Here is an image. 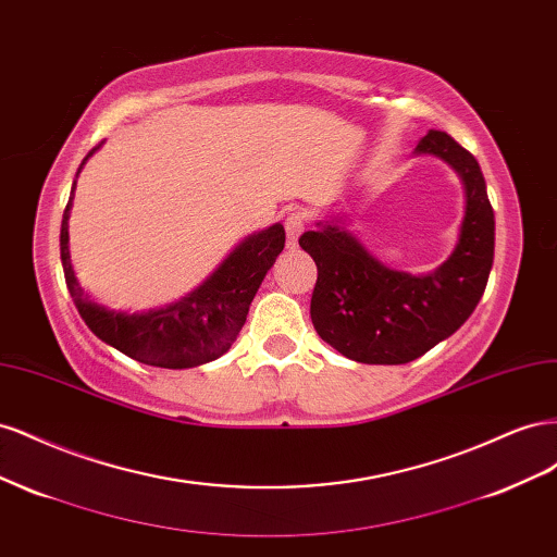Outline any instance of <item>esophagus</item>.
<instances>
[{"label":"esophagus","mask_w":557,"mask_h":557,"mask_svg":"<svg viewBox=\"0 0 557 557\" xmlns=\"http://www.w3.org/2000/svg\"><path fill=\"white\" fill-rule=\"evenodd\" d=\"M283 225H285V234H288V237H285V244H288V248H295L299 234L305 232V218H301L299 211H290L283 218Z\"/></svg>","instance_id":"esophagus-1"}]
</instances>
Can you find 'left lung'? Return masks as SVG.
Wrapping results in <instances>:
<instances>
[{
	"mask_svg": "<svg viewBox=\"0 0 557 557\" xmlns=\"http://www.w3.org/2000/svg\"><path fill=\"white\" fill-rule=\"evenodd\" d=\"M416 153L442 158L465 185V218L450 258L413 276L374 258L342 221L299 237L318 267L311 320L320 339L364 364H404L458 330L476 309L495 256V213L476 158L430 129Z\"/></svg>",
	"mask_w": 557,
	"mask_h": 557,
	"instance_id": "left-lung-1",
	"label": "left lung"
}]
</instances>
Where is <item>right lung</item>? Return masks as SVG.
<instances>
[{"mask_svg":"<svg viewBox=\"0 0 557 557\" xmlns=\"http://www.w3.org/2000/svg\"><path fill=\"white\" fill-rule=\"evenodd\" d=\"M97 148L99 146L90 150L86 160ZM74 188L62 213L60 258L66 288L92 334L132 360L164 369L199 367L227 352L246 323L248 307L262 278L285 246L283 225L276 223L258 234H250L197 290L181 297L174 305L146 313H123L97 305L81 288L74 274L70 258V211Z\"/></svg>","mask_w":557,"mask_h":557,"instance_id":"obj_1","label":"right lung"}]
</instances>
